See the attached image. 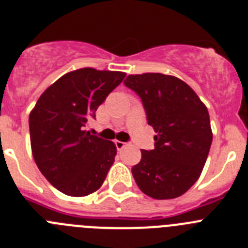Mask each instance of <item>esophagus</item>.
Instances as JSON below:
<instances>
[{
    "instance_id": "1",
    "label": "esophagus",
    "mask_w": 248,
    "mask_h": 248,
    "mask_svg": "<svg viewBox=\"0 0 248 248\" xmlns=\"http://www.w3.org/2000/svg\"><path fill=\"white\" fill-rule=\"evenodd\" d=\"M114 144H115V146H117L118 150H122L123 148H125V146L128 145V143H125V141H119V140H115V141H114Z\"/></svg>"
}]
</instances>
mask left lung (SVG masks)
Masks as SVG:
<instances>
[{
	"label": "left lung",
	"mask_w": 248,
	"mask_h": 248,
	"mask_svg": "<svg viewBox=\"0 0 248 248\" xmlns=\"http://www.w3.org/2000/svg\"><path fill=\"white\" fill-rule=\"evenodd\" d=\"M125 87L139 95L155 148L141 150L131 168L139 189L156 200L185 194L202 171L212 143L210 117L198 94L181 79L161 73L128 76Z\"/></svg>",
	"instance_id": "left-lung-1"
}]
</instances>
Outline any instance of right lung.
I'll return each instance as SVG.
<instances>
[{
	"label": "right lung",
	"mask_w": 248,
	"mask_h": 248,
	"mask_svg": "<svg viewBox=\"0 0 248 248\" xmlns=\"http://www.w3.org/2000/svg\"><path fill=\"white\" fill-rule=\"evenodd\" d=\"M123 72L82 68L48 87L30 114L31 146L39 171L61 192L87 196L104 183L117 155L113 141L85 131L95 110L124 79Z\"/></svg>",
	"instance_id": "right-lung-1"
}]
</instances>
